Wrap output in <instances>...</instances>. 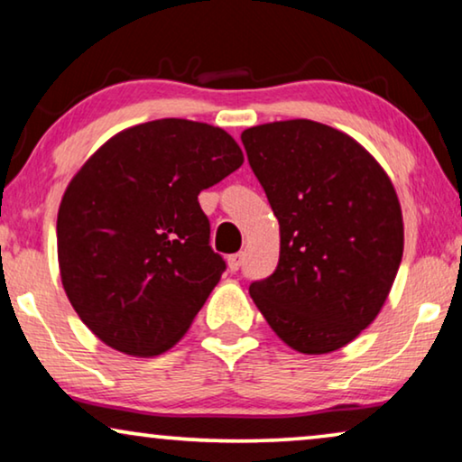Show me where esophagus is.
Here are the masks:
<instances>
[{
	"label": "esophagus",
	"mask_w": 462,
	"mask_h": 462,
	"mask_svg": "<svg viewBox=\"0 0 462 462\" xmlns=\"http://www.w3.org/2000/svg\"><path fill=\"white\" fill-rule=\"evenodd\" d=\"M242 263H244L242 252H237V254H231L229 258H226V264H229V271H233V273H236V271H239V267H242Z\"/></svg>",
	"instance_id": "34e87169"
}]
</instances>
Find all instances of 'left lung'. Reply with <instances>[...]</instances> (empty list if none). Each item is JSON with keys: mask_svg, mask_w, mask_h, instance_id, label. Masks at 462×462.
<instances>
[{"mask_svg": "<svg viewBox=\"0 0 462 462\" xmlns=\"http://www.w3.org/2000/svg\"><path fill=\"white\" fill-rule=\"evenodd\" d=\"M242 143L280 223V263L252 300L294 351H337L376 319L400 269L393 182L349 134L311 119L254 125Z\"/></svg>", "mask_w": 462, "mask_h": 462, "instance_id": "8db88e82", "label": "left lung"}]
</instances>
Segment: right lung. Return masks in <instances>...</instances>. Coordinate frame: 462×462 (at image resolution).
Here are the masks:
<instances>
[{"mask_svg":"<svg viewBox=\"0 0 462 462\" xmlns=\"http://www.w3.org/2000/svg\"><path fill=\"white\" fill-rule=\"evenodd\" d=\"M244 163L210 124L155 119L111 136L69 182L56 239L67 299L111 349H172L225 271L198 195Z\"/></svg>","mask_w":462,"mask_h":462,"instance_id":"obj_1","label":"right lung"}]
</instances>
